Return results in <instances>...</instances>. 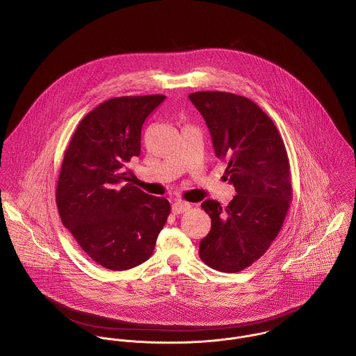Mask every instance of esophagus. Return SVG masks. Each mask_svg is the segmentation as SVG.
I'll return each instance as SVG.
<instances>
[{
    "label": "esophagus",
    "instance_id": "esophagus-1",
    "mask_svg": "<svg viewBox=\"0 0 356 356\" xmlns=\"http://www.w3.org/2000/svg\"><path fill=\"white\" fill-rule=\"evenodd\" d=\"M172 212L175 213V215H178V213H184V212H186V211H189L191 209V204L186 203V202H182V200H178V202H175V203L172 204Z\"/></svg>",
    "mask_w": 356,
    "mask_h": 356
}]
</instances>
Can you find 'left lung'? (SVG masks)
Returning <instances> with one entry per match:
<instances>
[{"instance_id": "obj_1", "label": "left lung", "mask_w": 356, "mask_h": 356, "mask_svg": "<svg viewBox=\"0 0 356 356\" xmlns=\"http://www.w3.org/2000/svg\"><path fill=\"white\" fill-rule=\"evenodd\" d=\"M189 99L237 193L226 207L202 204L211 230L199 254L213 270L238 273L266 254L284 225L292 200L288 153L271 118L252 100L227 92H196Z\"/></svg>"}]
</instances>
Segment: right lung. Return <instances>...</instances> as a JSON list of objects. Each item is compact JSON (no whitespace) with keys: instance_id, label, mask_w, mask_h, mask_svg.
I'll list each match as a JSON object with an SVG mask.
<instances>
[{"instance_id":"add662e5","label":"right lung","mask_w":356,"mask_h":356,"mask_svg":"<svg viewBox=\"0 0 356 356\" xmlns=\"http://www.w3.org/2000/svg\"><path fill=\"white\" fill-rule=\"evenodd\" d=\"M163 95L102 102L78 124L63 157L56 203L78 245L112 271L133 268L153 254L167 222V199L130 184L127 163L141 152V129Z\"/></svg>"}]
</instances>
